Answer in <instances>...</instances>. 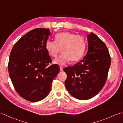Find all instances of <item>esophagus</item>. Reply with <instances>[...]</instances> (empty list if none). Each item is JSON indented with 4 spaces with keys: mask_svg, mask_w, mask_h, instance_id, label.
I'll use <instances>...</instances> for the list:
<instances>
[{
    "mask_svg": "<svg viewBox=\"0 0 123 123\" xmlns=\"http://www.w3.org/2000/svg\"><path fill=\"white\" fill-rule=\"evenodd\" d=\"M59 68H60V71H63V67H62V66H60Z\"/></svg>",
    "mask_w": 123,
    "mask_h": 123,
    "instance_id": "1",
    "label": "esophagus"
}]
</instances>
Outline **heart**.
Wrapping results in <instances>:
<instances>
[{"instance_id":"heart-1","label":"heart","mask_w":123,"mask_h":123,"mask_svg":"<svg viewBox=\"0 0 123 123\" xmlns=\"http://www.w3.org/2000/svg\"><path fill=\"white\" fill-rule=\"evenodd\" d=\"M55 41L48 40L46 43L48 53L53 58H56L62 49L63 53L55 60V63L65 65L71 61L75 62L83 56L86 45L83 37L63 32L55 36Z\"/></svg>"}]
</instances>
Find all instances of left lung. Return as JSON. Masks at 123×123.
I'll return each mask as SVG.
<instances>
[{
    "label": "left lung",
    "instance_id": "obj_1",
    "mask_svg": "<svg viewBox=\"0 0 123 123\" xmlns=\"http://www.w3.org/2000/svg\"><path fill=\"white\" fill-rule=\"evenodd\" d=\"M88 50L81 61L64 68L67 74L65 84L75 98L87 100L103 88L107 79L111 59L106 45L93 33L87 36Z\"/></svg>",
    "mask_w": 123,
    "mask_h": 123
}]
</instances>
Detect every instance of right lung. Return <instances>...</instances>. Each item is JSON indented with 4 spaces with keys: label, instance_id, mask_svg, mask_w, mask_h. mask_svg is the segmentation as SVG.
I'll list each match as a JSON object with an SVG mask.
<instances>
[{
    "label": "right lung",
    "instance_id": "add662e5",
    "mask_svg": "<svg viewBox=\"0 0 123 123\" xmlns=\"http://www.w3.org/2000/svg\"><path fill=\"white\" fill-rule=\"evenodd\" d=\"M50 34L49 29L37 28L22 37L10 54L8 72L15 89L20 96L31 102L44 99L59 72L46 49Z\"/></svg>",
    "mask_w": 123,
    "mask_h": 123
}]
</instances>
